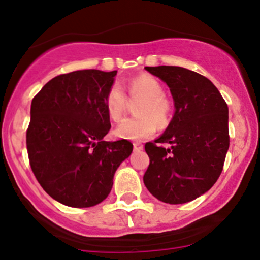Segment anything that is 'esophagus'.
Instances as JSON below:
<instances>
[{"instance_id":"esophagus-1","label":"esophagus","mask_w":260,"mask_h":260,"mask_svg":"<svg viewBox=\"0 0 260 260\" xmlns=\"http://www.w3.org/2000/svg\"><path fill=\"white\" fill-rule=\"evenodd\" d=\"M133 148H135V151H142L143 145L141 142H135L133 143Z\"/></svg>"}]
</instances>
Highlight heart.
Masks as SVG:
<instances>
[{
	"label": "heart",
	"instance_id": "heart-1",
	"mask_svg": "<svg viewBox=\"0 0 260 260\" xmlns=\"http://www.w3.org/2000/svg\"><path fill=\"white\" fill-rule=\"evenodd\" d=\"M131 98H142L138 103L133 118H125L115 127V137L122 140H143L153 135L158 128H165L170 123L172 103L164 94V86L156 78L141 74L131 78L124 84ZM106 111L112 120H119L127 108V95L118 84L108 89L104 98Z\"/></svg>",
	"mask_w": 260,
	"mask_h": 260
}]
</instances>
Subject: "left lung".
Returning a JSON list of instances; mask_svg holds the SVG:
<instances>
[{"mask_svg":"<svg viewBox=\"0 0 260 260\" xmlns=\"http://www.w3.org/2000/svg\"><path fill=\"white\" fill-rule=\"evenodd\" d=\"M145 69L169 85L175 114L164 135L145 145L149 166L143 182L159 201L188 203L210 190L222 171L230 142L228 104L199 73L166 65Z\"/></svg>","mask_w":260,"mask_h":260,"instance_id":"left-lung-1","label":"left lung"}]
</instances>
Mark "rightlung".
Wrapping results in <instances>:
<instances>
[{
  "label": "right lung",
  "mask_w": 260,
  "mask_h": 260,
  "mask_svg": "<svg viewBox=\"0 0 260 260\" xmlns=\"http://www.w3.org/2000/svg\"><path fill=\"white\" fill-rule=\"evenodd\" d=\"M115 75L117 70L96 69L57 75L31 102L26 132L31 170L41 187L67 206L102 203L133 151L127 140H103L111 129L104 98Z\"/></svg>",
  "instance_id": "1"
}]
</instances>
